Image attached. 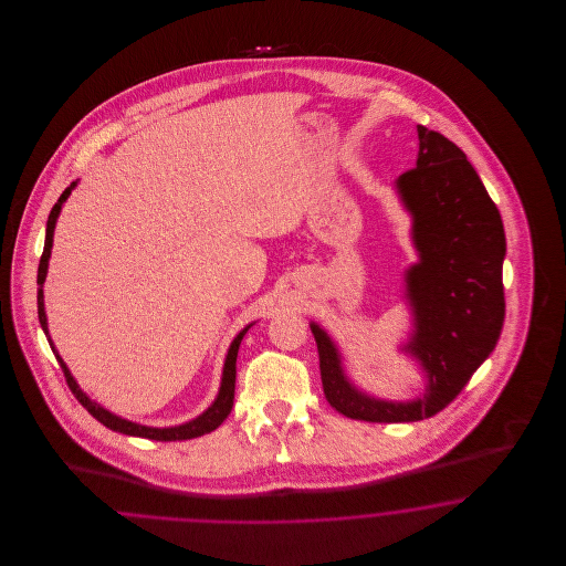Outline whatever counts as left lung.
Here are the masks:
<instances>
[{"mask_svg": "<svg viewBox=\"0 0 566 566\" xmlns=\"http://www.w3.org/2000/svg\"><path fill=\"white\" fill-rule=\"evenodd\" d=\"M418 161L397 180L411 214L418 263L405 271L413 335L405 346L427 374L413 401L376 399L352 384L335 342L310 324L321 358L324 397L339 413L365 422H418L431 418L494 350L505 321V229L478 171L446 135L418 125Z\"/></svg>", "mask_w": 566, "mask_h": 566, "instance_id": "1", "label": "left lung"}]
</instances>
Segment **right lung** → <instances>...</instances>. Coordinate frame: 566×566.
<instances>
[{"label":"right lung","instance_id":"add662e5","mask_svg":"<svg viewBox=\"0 0 566 566\" xmlns=\"http://www.w3.org/2000/svg\"><path fill=\"white\" fill-rule=\"evenodd\" d=\"M76 182H72L67 189L63 190V195L59 197V201L54 203L51 214H49V222H46V240H44V252H42V259H40V268H38V318L42 324V331L46 333L49 337V344L53 348L54 356L65 374L67 379V386L70 390L74 392V397L81 401L82 407L95 418L99 420L104 427H108L109 431L123 432V434H132V437H144V439H155V441H182V439H195V437H201L206 432H212L224 422V418L231 413V407H233V399H235V360H238V350H240V344H242L243 335L245 331L250 328V324L240 331V335L233 339L231 348L227 352V358H224V369H222V381H220V390H218V397L214 399V403L210 405L201 416H197L195 420L185 422L180 427H169V429H153V427H142V424H135L129 422L120 416H114L108 409H104L102 405L91 401L84 392L81 390V386L76 384V379L70 374L67 365L63 363V358L59 356V352L53 346V339L49 335V323H46V312H44V280H46V271H49V259H51V248H53V233L54 224H56V218L61 212V206L65 203V199L70 197V192L74 190Z\"/></svg>","mask_w":566,"mask_h":566}]
</instances>
